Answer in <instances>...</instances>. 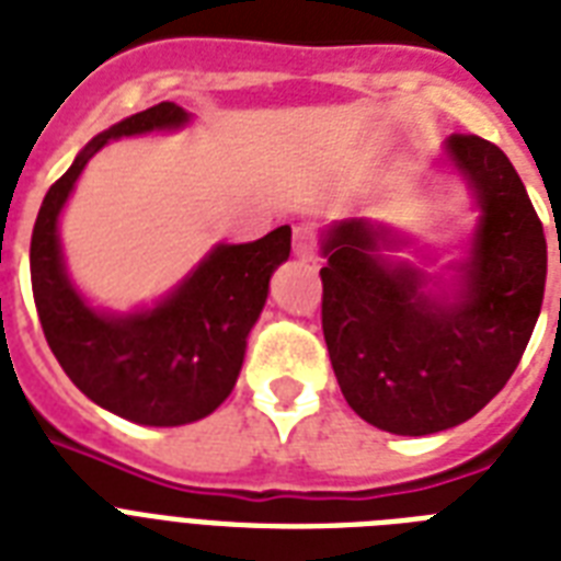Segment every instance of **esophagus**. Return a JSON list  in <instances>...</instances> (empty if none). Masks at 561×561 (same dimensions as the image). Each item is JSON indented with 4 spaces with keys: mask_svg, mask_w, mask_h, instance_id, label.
Returning <instances> with one entry per match:
<instances>
[{
    "mask_svg": "<svg viewBox=\"0 0 561 561\" xmlns=\"http://www.w3.org/2000/svg\"><path fill=\"white\" fill-rule=\"evenodd\" d=\"M294 255L302 262H314L317 259V238L311 227H294Z\"/></svg>",
    "mask_w": 561,
    "mask_h": 561,
    "instance_id": "esophagus-1",
    "label": "esophagus"
}]
</instances>
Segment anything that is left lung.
Listing matches in <instances>:
<instances>
[{
    "label": "left lung",
    "mask_w": 561,
    "mask_h": 561,
    "mask_svg": "<svg viewBox=\"0 0 561 561\" xmlns=\"http://www.w3.org/2000/svg\"><path fill=\"white\" fill-rule=\"evenodd\" d=\"M478 224L448 276L396 253L413 241L383 220L323 232V334L343 399L399 436L448 431L504 390L539 320L548 241L518 171L480 136L445 139Z\"/></svg>",
    "instance_id": "1"
}]
</instances>
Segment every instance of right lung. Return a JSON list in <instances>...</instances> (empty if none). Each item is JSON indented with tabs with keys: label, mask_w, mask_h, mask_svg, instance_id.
<instances>
[{
	"label": "right lung",
	"mask_w": 561,
	"mask_h": 561,
	"mask_svg": "<svg viewBox=\"0 0 561 561\" xmlns=\"http://www.w3.org/2000/svg\"><path fill=\"white\" fill-rule=\"evenodd\" d=\"M188 122L186 110L162 101L107 127L48 188L31 236V288L57 364L87 399L136 425H188L224 404L273 271L290 255V227H279L250 244H215L153 306L104 311L78 290L57 224L87 162L113 139L180 130Z\"/></svg>",
	"instance_id": "add662e5"
}]
</instances>
